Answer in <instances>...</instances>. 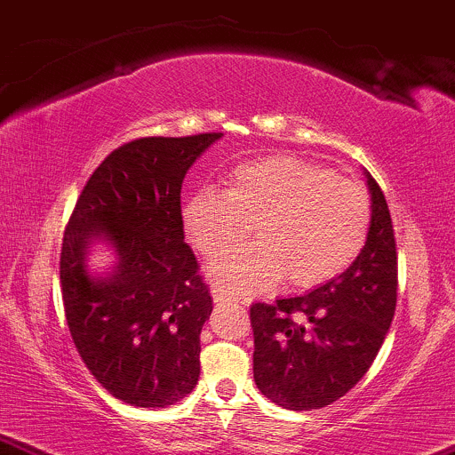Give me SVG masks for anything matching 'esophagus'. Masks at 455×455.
Instances as JSON below:
<instances>
[{
	"instance_id": "esophagus-1",
	"label": "esophagus",
	"mask_w": 455,
	"mask_h": 455,
	"mask_svg": "<svg viewBox=\"0 0 455 455\" xmlns=\"http://www.w3.org/2000/svg\"><path fill=\"white\" fill-rule=\"evenodd\" d=\"M212 298H214V302H216V304H224V302L231 300V298H228L227 294H224V291L220 290V287H212Z\"/></svg>"
}]
</instances>
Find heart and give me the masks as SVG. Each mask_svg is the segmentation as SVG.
Returning <instances> with one entry per match:
<instances>
[{"mask_svg": "<svg viewBox=\"0 0 455 455\" xmlns=\"http://www.w3.org/2000/svg\"><path fill=\"white\" fill-rule=\"evenodd\" d=\"M180 216L188 241L208 258L235 250L254 224L256 245L210 267L224 294L247 296L279 277L308 290L340 275L363 250L371 204L363 187L323 165L268 155L233 168L220 193H193Z\"/></svg>", "mask_w": 455, "mask_h": 455, "instance_id": "obj_1", "label": "heart"}]
</instances>
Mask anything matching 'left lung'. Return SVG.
I'll return each instance as SVG.
<instances>
[{"mask_svg": "<svg viewBox=\"0 0 455 455\" xmlns=\"http://www.w3.org/2000/svg\"><path fill=\"white\" fill-rule=\"evenodd\" d=\"M371 227L356 260L323 285L250 308L254 380L283 410H321L376 359L396 307V250L382 188L365 170Z\"/></svg>", "mask_w": 455, "mask_h": 455, "instance_id": "left-lung-1", "label": "left lung"}]
</instances>
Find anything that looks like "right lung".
Returning a JSON list of instances; mask_svg holds the SVG:
<instances>
[{
  "label": "right lung",
  "mask_w": 455,
  "mask_h": 455,
  "mask_svg": "<svg viewBox=\"0 0 455 455\" xmlns=\"http://www.w3.org/2000/svg\"><path fill=\"white\" fill-rule=\"evenodd\" d=\"M222 134L140 138L115 148L90 176L62 237L60 285L73 342L92 376L134 407H168L199 380L208 285L185 241L180 188ZM112 250L105 274L89 267Z\"/></svg>",
  "instance_id": "add662e5"
}]
</instances>
